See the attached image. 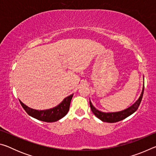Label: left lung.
I'll list each match as a JSON object with an SVG mask.
<instances>
[{"label": "left lung", "instance_id": "left-lung-1", "mask_svg": "<svg viewBox=\"0 0 156 156\" xmlns=\"http://www.w3.org/2000/svg\"><path fill=\"white\" fill-rule=\"evenodd\" d=\"M144 84L143 85V88H142V91L140 96L139 97L138 100L134 103L132 105L131 107H129L127 109L125 110L121 111V112H112V113H105L102 112L96 109L95 108L93 105H92L91 102L89 100V105H90L91 109L92 112L94 113V114L98 118H99L100 120H101L103 122H118V121L122 120L125 119L126 118H127L128 116L131 115V114L136 112V111L138 109L140 106V104L142 101V96H143V93H144Z\"/></svg>", "mask_w": 156, "mask_h": 156}]
</instances>
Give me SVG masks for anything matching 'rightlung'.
Masks as SVG:
<instances>
[{
  "label": "right lung",
  "instance_id": "right-lung-1",
  "mask_svg": "<svg viewBox=\"0 0 156 156\" xmlns=\"http://www.w3.org/2000/svg\"><path fill=\"white\" fill-rule=\"evenodd\" d=\"M73 95L72 94L65 98L58 105L54 108L46 110H36L27 107L24 103L19 100L20 105H22L23 109H25L27 114L30 115L36 119L43 121L46 122H53L61 119L62 118L67 114L69 110V106L71 103V100L72 99Z\"/></svg>",
  "mask_w": 156,
  "mask_h": 156
}]
</instances>
